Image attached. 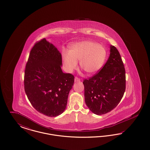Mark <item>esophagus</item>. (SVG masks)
<instances>
[{"mask_svg":"<svg viewBox=\"0 0 150 150\" xmlns=\"http://www.w3.org/2000/svg\"><path fill=\"white\" fill-rule=\"evenodd\" d=\"M80 80V79L78 77H77V76H75V81L76 82V81H79Z\"/></svg>","mask_w":150,"mask_h":150,"instance_id":"esophagus-1","label":"esophagus"}]
</instances>
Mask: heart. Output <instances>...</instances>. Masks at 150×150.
I'll return each mask as SVG.
<instances>
[{"label": "heart", "mask_w": 150, "mask_h": 150, "mask_svg": "<svg viewBox=\"0 0 150 150\" xmlns=\"http://www.w3.org/2000/svg\"><path fill=\"white\" fill-rule=\"evenodd\" d=\"M106 55V50L102 45L86 40L72 45L69 52L63 53L62 59L67 71L70 72L76 69L77 61L80 60V67L87 74L92 75L100 69Z\"/></svg>", "instance_id": "heart-1"}]
</instances>
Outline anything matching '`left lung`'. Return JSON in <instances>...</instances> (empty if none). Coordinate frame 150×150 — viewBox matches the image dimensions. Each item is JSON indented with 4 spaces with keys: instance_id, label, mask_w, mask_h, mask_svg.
Listing matches in <instances>:
<instances>
[{
    "instance_id": "left-lung-1",
    "label": "left lung",
    "mask_w": 150,
    "mask_h": 150,
    "mask_svg": "<svg viewBox=\"0 0 150 150\" xmlns=\"http://www.w3.org/2000/svg\"><path fill=\"white\" fill-rule=\"evenodd\" d=\"M86 106L96 115L110 112L120 102L126 88L124 65L117 48L111 45L110 54L100 71L83 80Z\"/></svg>"
}]
</instances>
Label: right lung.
<instances>
[{
    "instance_id": "obj_1",
    "label": "right lung",
    "mask_w": 150,
    "mask_h": 150,
    "mask_svg": "<svg viewBox=\"0 0 150 150\" xmlns=\"http://www.w3.org/2000/svg\"><path fill=\"white\" fill-rule=\"evenodd\" d=\"M62 56L45 39L30 50L24 75V89L32 106L41 114L55 117L64 111L74 76L61 69Z\"/></svg>"
}]
</instances>
